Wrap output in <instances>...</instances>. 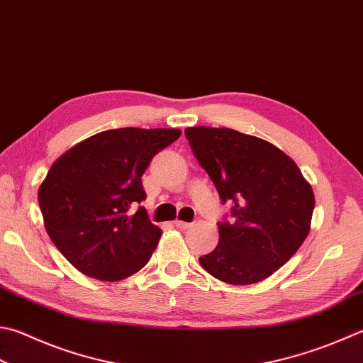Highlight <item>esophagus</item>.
<instances>
[{
	"label": "esophagus",
	"instance_id": "esophagus-1",
	"mask_svg": "<svg viewBox=\"0 0 363 363\" xmlns=\"http://www.w3.org/2000/svg\"><path fill=\"white\" fill-rule=\"evenodd\" d=\"M174 224H175L179 229H182V230H186V229L191 228V225H193V223H186V221H180V220H175Z\"/></svg>",
	"mask_w": 363,
	"mask_h": 363
}]
</instances>
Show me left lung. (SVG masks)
Returning <instances> with one entry per match:
<instances>
[{
  "mask_svg": "<svg viewBox=\"0 0 363 363\" xmlns=\"http://www.w3.org/2000/svg\"><path fill=\"white\" fill-rule=\"evenodd\" d=\"M193 153L234 223H220L216 248L199 257L211 277L255 284L296 255L311 229L314 193L300 169L273 143L229 128L184 129Z\"/></svg>",
  "mask_w": 363,
  "mask_h": 363,
  "instance_id": "left-lung-1",
  "label": "left lung"
}]
</instances>
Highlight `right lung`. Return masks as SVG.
I'll list each match as a JSON object with an SVG mask.
<instances>
[{
  "label": "right lung",
  "instance_id": "1",
  "mask_svg": "<svg viewBox=\"0 0 363 363\" xmlns=\"http://www.w3.org/2000/svg\"><path fill=\"white\" fill-rule=\"evenodd\" d=\"M180 129H108L67 150L38 191L44 228L75 269L101 281H120L150 261L162 230L150 223L142 175Z\"/></svg>",
  "mask_w": 363,
  "mask_h": 363
}]
</instances>
